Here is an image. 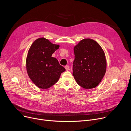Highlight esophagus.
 <instances>
[{"instance_id":"esophagus-1","label":"esophagus","mask_w":131,"mask_h":131,"mask_svg":"<svg viewBox=\"0 0 131 131\" xmlns=\"http://www.w3.org/2000/svg\"><path fill=\"white\" fill-rule=\"evenodd\" d=\"M65 69H66V70H67V71H68V70H69V69H70V67H69V65H67V66H65Z\"/></svg>"}]
</instances>
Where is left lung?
Listing matches in <instances>:
<instances>
[{
    "label": "left lung",
    "mask_w": 131,
    "mask_h": 131,
    "mask_svg": "<svg viewBox=\"0 0 131 131\" xmlns=\"http://www.w3.org/2000/svg\"><path fill=\"white\" fill-rule=\"evenodd\" d=\"M73 75L77 83L90 89L95 88L105 75L106 61L101 46L91 39L82 40L74 48Z\"/></svg>",
    "instance_id": "obj_1"
}]
</instances>
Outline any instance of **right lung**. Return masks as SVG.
<instances>
[{"label": "right lung", "instance_id": "add662e5", "mask_svg": "<svg viewBox=\"0 0 131 131\" xmlns=\"http://www.w3.org/2000/svg\"><path fill=\"white\" fill-rule=\"evenodd\" d=\"M59 46L52 44L44 38L36 40L30 48L26 60L28 74L38 88L48 89L59 80L66 71L52 54Z\"/></svg>", "mask_w": 131, "mask_h": 131}]
</instances>
